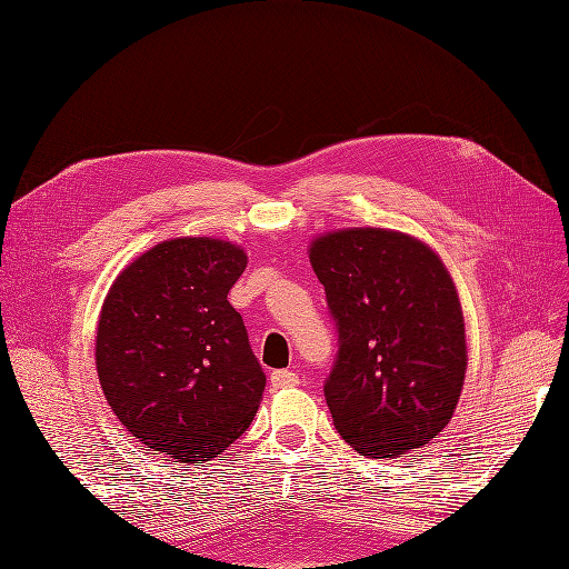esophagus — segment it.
<instances>
[{
  "label": "esophagus",
  "instance_id": "1",
  "mask_svg": "<svg viewBox=\"0 0 569 569\" xmlns=\"http://www.w3.org/2000/svg\"><path fill=\"white\" fill-rule=\"evenodd\" d=\"M269 382H272L274 390H286V387L300 385V376H297L295 371H288V369H279V371H272Z\"/></svg>",
  "mask_w": 569,
  "mask_h": 569
}]
</instances>
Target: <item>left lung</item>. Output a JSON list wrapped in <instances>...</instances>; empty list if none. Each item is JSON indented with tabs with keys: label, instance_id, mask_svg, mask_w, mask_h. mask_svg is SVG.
Returning <instances> with one entry per match:
<instances>
[{
	"label": "left lung",
	"instance_id": "1",
	"mask_svg": "<svg viewBox=\"0 0 569 569\" xmlns=\"http://www.w3.org/2000/svg\"><path fill=\"white\" fill-rule=\"evenodd\" d=\"M339 335L325 399L337 431L369 459L433 440L461 397L466 327L442 260L385 228L318 237L309 249Z\"/></svg>",
	"mask_w": 569,
	"mask_h": 569
}]
</instances>
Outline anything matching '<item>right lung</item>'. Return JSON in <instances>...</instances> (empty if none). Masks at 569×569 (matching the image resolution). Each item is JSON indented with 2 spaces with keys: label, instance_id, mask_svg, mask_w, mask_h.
Masks as SVG:
<instances>
[{
  "label": "right lung",
  "instance_id": "obj_1",
  "mask_svg": "<svg viewBox=\"0 0 569 569\" xmlns=\"http://www.w3.org/2000/svg\"><path fill=\"white\" fill-rule=\"evenodd\" d=\"M247 253L212 237H177L136 258L106 297L97 371L122 422L152 452L209 461L242 436L264 371L228 292Z\"/></svg>",
  "mask_w": 569,
  "mask_h": 569
}]
</instances>
